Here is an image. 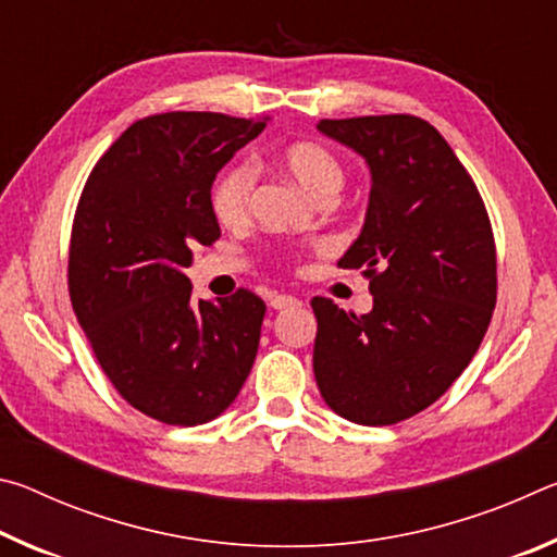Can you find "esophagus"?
<instances>
[{
  "label": "esophagus",
  "instance_id": "esophagus-1",
  "mask_svg": "<svg viewBox=\"0 0 557 557\" xmlns=\"http://www.w3.org/2000/svg\"><path fill=\"white\" fill-rule=\"evenodd\" d=\"M299 299L292 297V295H275L270 299V307L272 309H287V307H297Z\"/></svg>",
  "mask_w": 557,
  "mask_h": 557
}]
</instances>
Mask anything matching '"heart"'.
<instances>
[{"instance_id": "1", "label": "heart", "mask_w": 557, "mask_h": 557, "mask_svg": "<svg viewBox=\"0 0 557 557\" xmlns=\"http://www.w3.org/2000/svg\"><path fill=\"white\" fill-rule=\"evenodd\" d=\"M280 166L319 201L332 199L344 184V166L338 157L317 143H295L285 147L280 152ZM252 186H256V169L250 164H231L223 169L211 188L215 221L225 228H240L248 223Z\"/></svg>"}]
</instances>
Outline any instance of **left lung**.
Here are the masks:
<instances>
[{"instance_id":"8db88e82","label":"left lung","mask_w":557,"mask_h":557,"mask_svg":"<svg viewBox=\"0 0 557 557\" xmlns=\"http://www.w3.org/2000/svg\"><path fill=\"white\" fill-rule=\"evenodd\" d=\"M319 132L366 159L371 199L338 260L373 295L356 317L314 297V379L358 425L430 408L474 358L496 307V245L476 184L445 137L414 115L322 120Z\"/></svg>"}]
</instances>
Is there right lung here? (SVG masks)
I'll use <instances>...</instances> for the list:
<instances>
[{
	"mask_svg": "<svg viewBox=\"0 0 557 557\" xmlns=\"http://www.w3.org/2000/svg\"><path fill=\"white\" fill-rule=\"evenodd\" d=\"M265 120L162 112L137 120L92 166L69 252L73 312L132 408L203 425L228 408L256 361L265 301L250 289L191 297L196 243L221 238L215 174Z\"/></svg>",
	"mask_w": 557,
	"mask_h": 557,
	"instance_id": "obj_1",
	"label": "right lung"
}]
</instances>
